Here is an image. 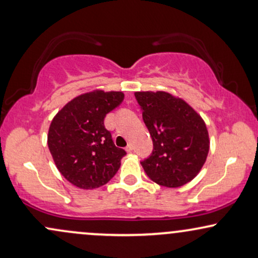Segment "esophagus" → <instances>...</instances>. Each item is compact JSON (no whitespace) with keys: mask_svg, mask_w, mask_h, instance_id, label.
<instances>
[{"mask_svg":"<svg viewBox=\"0 0 258 258\" xmlns=\"http://www.w3.org/2000/svg\"><path fill=\"white\" fill-rule=\"evenodd\" d=\"M132 150H133V146H132V144H131V143H130V144H128V146H127V147H126V152H127V153H131V152H132Z\"/></svg>","mask_w":258,"mask_h":258,"instance_id":"esophagus-1","label":"esophagus"}]
</instances>
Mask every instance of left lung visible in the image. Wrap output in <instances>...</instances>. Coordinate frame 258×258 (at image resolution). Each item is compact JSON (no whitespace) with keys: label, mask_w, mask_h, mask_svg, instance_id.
<instances>
[{"label":"left lung","mask_w":258,"mask_h":258,"mask_svg":"<svg viewBox=\"0 0 258 258\" xmlns=\"http://www.w3.org/2000/svg\"><path fill=\"white\" fill-rule=\"evenodd\" d=\"M153 153L141 162L153 182L178 188L190 182L205 164L209 132L201 116L183 99L164 91L136 92Z\"/></svg>","instance_id":"8db88e82"}]
</instances>
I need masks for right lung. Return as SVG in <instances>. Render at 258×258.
Returning <instances> with one entry per match:
<instances>
[{"instance_id":"right-lung-1","label":"right lung","mask_w":258,"mask_h":258,"mask_svg":"<svg viewBox=\"0 0 258 258\" xmlns=\"http://www.w3.org/2000/svg\"><path fill=\"white\" fill-rule=\"evenodd\" d=\"M122 92L96 90L70 100L53 117L47 136L59 172L81 189L106 184L126 152L115 147L104 117L123 100Z\"/></svg>"}]
</instances>
